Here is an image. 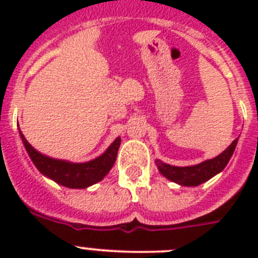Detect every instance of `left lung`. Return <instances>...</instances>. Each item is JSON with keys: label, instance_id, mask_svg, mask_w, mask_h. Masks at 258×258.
I'll return each instance as SVG.
<instances>
[{"label": "left lung", "instance_id": "1", "mask_svg": "<svg viewBox=\"0 0 258 258\" xmlns=\"http://www.w3.org/2000/svg\"><path fill=\"white\" fill-rule=\"evenodd\" d=\"M238 140L239 137L232 141L231 145L225 151L221 152L218 156L203 161L200 164H197V165L174 166L163 163L159 159L155 160V164H156L159 172L165 178L169 179V181L181 184V186H187V187L199 186V184L204 183V182H207L212 177H214V175L218 174V173H221L225 169V166L227 165L229 160L231 159L232 154L235 151Z\"/></svg>", "mask_w": 258, "mask_h": 258}]
</instances>
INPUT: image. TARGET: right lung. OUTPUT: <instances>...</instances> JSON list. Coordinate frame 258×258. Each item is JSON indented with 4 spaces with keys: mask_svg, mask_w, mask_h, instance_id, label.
Returning <instances> with one entry per match:
<instances>
[{
    "mask_svg": "<svg viewBox=\"0 0 258 258\" xmlns=\"http://www.w3.org/2000/svg\"><path fill=\"white\" fill-rule=\"evenodd\" d=\"M19 133L31 160L40 173L68 188H86L102 181L115 164L118 147L121 143V138L117 137L101 156L86 163H72L41 154L33 149V146L29 145L20 129Z\"/></svg>",
    "mask_w": 258,
    "mask_h": 258,
    "instance_id": "add662e5",
    "label": "right lung"
}]
</instances>
